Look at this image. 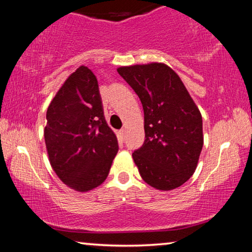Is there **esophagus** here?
<instances>
[{
  "label": "esophagus",
  "instance_id": "34e87169",
  "mask_svg": "<svg viewBox=\"0 0 252 252\" xmlns=\"http://www.w3.org/2000/svg\"><path fill=\"white\" fill-rule=\"evenodd\" d=\"M120 138H121L122 141H125V139H126V130L125 129H122L121 131H120Z\"/></svg>",
  "mask_w": 252,
  "mask_h": 252
}]
</instances>
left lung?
Wrapping results in <instances>:
<instances>
[{
    "label": "left lung",
    "instance_id": "obj_1",
    "mask_svg": "<svg viewBox=\"0 0 252 252\" xmlns=\"http://www.w3.org/2000/svg\"><path fill=\"white\" fill-rule=\"evenodd\" d=\"M118 72L144 108L145 141L132 154L142 180L164 191L182 186L196 171L204 145L199 108L164 63L121 66Z\"/></svg>",
    "mask_w": 252,
    "mask_h": 252
}]
</instances>
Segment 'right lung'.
Instances as JSON below:
<instances>
[{
	"label": "right lung",
	"mask_w": 252,
	"mask_h": 252,
	"mask_svg": "<svg viewBox=\"0 0 252 252\" xmlns=\"http://www.w3.org/2000/svg\"><path fill=\"white\" fill-rule=\"evenodd\" d=\"M44 130L50 163L71 189L86 192L107 178L119 150L104 116L95 74L81 65L56 93Z\"/></svg>",
	"instance_id": "1"
}]
</instances>
